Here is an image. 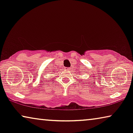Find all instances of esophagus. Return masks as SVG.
I'll use <instances>...</instances> for the list:
<instances>
[{
	"label": "esophagus",
	"instance_id": "34e87169",
	"mask_svg": "<svg viewBox=\"0 0 133 133\" xmlns=\"http://www.w3.org/2000/svg\"><path fill=\"white\" fill-rule=\"evenodd\" d=\"M65 70H66V71L70 70V68H68V67H65Z\"/></svg>",
	"mask_w": 133,
	"mask_h": 133
}]
</instances>
